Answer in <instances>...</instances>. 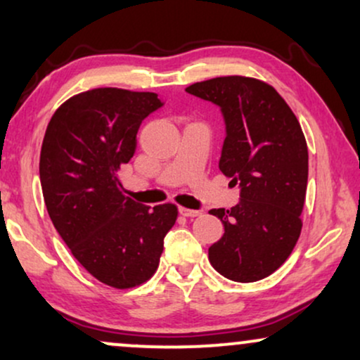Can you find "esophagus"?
I'll return each instance as SVG.
<instances>
[{"mask_svg": "<svg viewBox=\"0 0 360 360\" xmlns=\"http://www.w3.org/2000/svg\"><path fill=\"white\" fill-rule=\"evenodd\" d=\"M180 214L186 216V218H196V216H201V211L198 210H190V208H185V206H180Z\"/></svg>", "mask_w": 360, "mask_h": 360, "instance_id": "esophagus-1", "label": "esophagus"}]
</instances>
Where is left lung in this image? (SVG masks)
Listing matches in <instances>:
<instances>
[{
  "label": "left lung",
  "instance_id": "8db88e82",
  "mask_svg": "<svg viewBox=\"0 0 360 360\" xmlns=\"http://www.w3.org/2000/svg\"><path fill=\"white\" fill-rule=\"evenodd\" d=\"M190 95L218 105L226 121L219 170L240 186L239 205L211 210L224 234L208 249L234 282L274 274L297 244L307 198L308 147L292 108L269 83L229 75L193 83Z\"/></svg>",
  "mask_w": 360,
  "mask_h": 360
}]
</instances>
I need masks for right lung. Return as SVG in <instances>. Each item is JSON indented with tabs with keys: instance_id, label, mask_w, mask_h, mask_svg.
Instances as JSON below:
<instances>
[{
	"instance_id": "add662e5",
	"label": "right lung",
	"mask_w": 360,
	"mask_h": 360,
	"mask_svg": "<svg viewBox=\"0 0 360 360\" xmlns=\"http://www.w3.org/2000/svg\"><path fill=\"white\" fill-rule=\"evenodd\" d=\"M160 106L150 91L95 88L62 103L42 141L39 174L53 226L82 267L117 290L155 274L179 216L174 203L150 210L127 198L117 175L142 120Z\"/></svg>"
}]
</instances>
